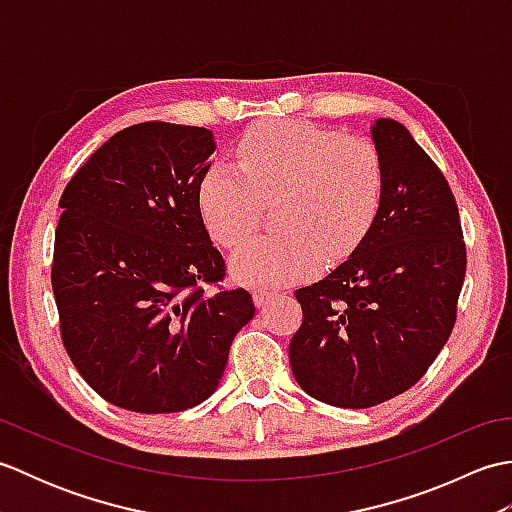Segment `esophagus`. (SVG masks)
Listing matches in <instances>:
<instances>
[{"label": "esophagus", "mask_w": 512, "mask_h": 512, "mask_svg": "<svg viewBox=\"0 0 512 512\" xmlns=\"http://www.w3.org/2000/svg\"><path fill=\"white\" fill-rule=\"evenodd\" d=\"M275 297H277L275 292H268V290H255L253 292V299H255V303H257L259 308H264L266 303H270V299H275Z\"/></svg>", "instance_id": "obj_1"}]
</instances>
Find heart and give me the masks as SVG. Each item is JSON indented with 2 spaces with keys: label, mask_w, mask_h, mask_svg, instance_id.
<instances>
[{
  "label": "heart",
  "mask_w": 512,
  "mask_h": 512,
  "mask_svg": "<svg viewBox=\"0 0 512 512\" xmlns=\"http://www.w3.org/2000/svg\"><path fill=\"white\" fill-rule=\"evenodd\" d=\"M235 158L237 167L217 160L204 171L198 206L215 242L237 248L255 233L264 204L277 200L281 233L233 257V275L250 286H286L310 275L321 257H350L383 206V158L365 138L292 118L266 121L239 138Z\"/></svg>",
  "instance_id": "heart-1"
}]
</instances>
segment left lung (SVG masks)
<instances>
[{"label": "left lung", "instance_id": "obj_1", "mask_svg": "<svg viewBox=\"0 0 512 512\" xmlns=\"http://www.w3.org/2000/svg\"><path fill=\"white\" fill-rule=\"evenodd\" d=\"M372 140L383 206L347 262L295 292L303 321L288 347L301 389L345 409L380 405L427 374L466 273L458 204L436 162L391 118H378Z\"/></svg>", "mask_w": 512, "mask_h": 512}]
</instances>
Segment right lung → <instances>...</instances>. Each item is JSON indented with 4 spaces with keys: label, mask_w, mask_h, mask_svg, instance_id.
<instances>
[{
    "label": "right lung",
    "mask_w": 512,
    "mask_h": 512,
    "mask_svg": "<svg viewBox=\"0 0 512 512\" xmlns=\"http://www.w3.org/2000/svg\"><path fill=\"white\" fill-rule=\"evenodd\" d=\"M213 151L211 129L138 123L63 189L50 273L61 341L85 383L116 407L200 405L255 314L248 290L220 286L226 264L200 215Z\"/></svg>",
    "instance_id": "1"
}]
</instances>
